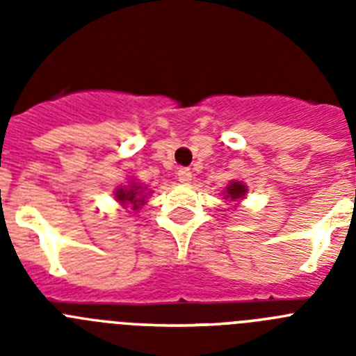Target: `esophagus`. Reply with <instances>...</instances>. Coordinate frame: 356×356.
Here are the masks:
<instances>
[{
	"label": "esophagus",
	"instance_id": "1",
	"mask_svg": "<svg viewBox=\"0 0 356 356\" xmlns=\"http://www.w3.org/2000/svg\"><path fill=\"white\" fill-rule=\"evenodd\" d=\"M178 180H180L181 184H191V180H193V172H191V169L188 168L178 169Z\"/></svg>",
	"mask_w": 356,
	"mask_h": 356
}]
</instances>
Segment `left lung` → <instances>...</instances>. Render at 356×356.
Segmentation results:
<instances>
[{"label": "left lung", "instance_id": "1", "mask_svg": "<svg viewBox=\"0 0 356 356\" xmlns=\"http://www.w3.org/2000/svg\"><path fill=\"white\" fill-rule=\"evenodd\" d=\"M246 191L248 188L241 184V181H234V184H229L226 187V197L229 200H241L242 196H246Z\"/></svg>", "mask_w": 356, "mask_h": 356}]
</instances>
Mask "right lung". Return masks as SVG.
<instances>
[{"instance_id": "add662e5", "label": "right lung", "mask_w": 356, "mask_h": 356, "mask_svg": "<svg viewBox=\"0 0 356 356\" xmlns=\"http://www.w3.org/2000/svg\"><path fill=\"white\" fill-rule=\"evenodd\" d=\"M115 197L122 205H130L131 209L137 210L143 203H146V196H144L143 188L139 185H130V187H121L115 191Z\"/></svg>"}]
</instances>
